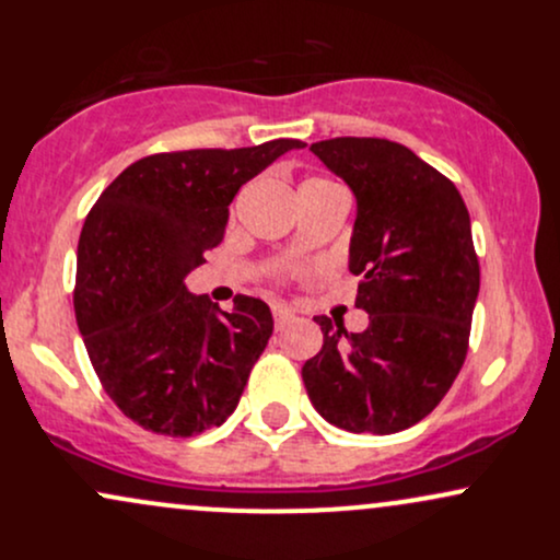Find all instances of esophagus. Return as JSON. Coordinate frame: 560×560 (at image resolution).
I'll return each instance as SVG.
<instances>
[{"instance_id": "obj_1", "label": "esophagus", "mask_w": 560, "mask_h": 560, "mask_svg": "<svg viewBox=\"0 0 560 560\" xmlns=\"http://www.w3.org/2000/svg\"><path fill=\"white\" fill-rule=\"evenodd\" d=\"M292 320H294L292 311H287V307H281V305H273V326H276V329H287Z\"/></svg>"}]
</instances>
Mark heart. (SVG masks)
Returning <instances> with one entry per match:
<instances>
[{
    "instance_id": "1",
    "label": "heart",
    "mask_w": 560,
    "mask_h": 560,
    "mask_svg": "<svg viewBox=\"0 0 560 560\" xmlns=\"http://www.w3.org/2000/svg\"><path fill=\"white\" fill-rule=\"evenodd\" d=\"M305 184H329V182H326V178H307ZM289 276H292V271H289V268H281V271L276 273V279H279V281H287Z\"/></svg>"
}]
</instances>
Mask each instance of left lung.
Listing matches in <instances>:
<instances>
[{
    "label": "left lung",
    "mask_w": 560,
    "mask_h": 560,
    "mask_svg": "<svg viewBox=\"0 0 560 560\" xmlns=\"http://www.w3.org/2000/svg\"><path fill=\"white\" fill-rule=\"evenodd\" d=\"M358 197L350 271L369 326L318 316L324 347L302 365L313 408L355 434H395L440 405L464 369L479 294L471 218L447 176L376 137L311 144Z\"/></svg>",
    "instance_id": "left-lung-1"
}]
</instances>
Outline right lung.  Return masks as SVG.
Segmentation results:
<instances>
[{"mask_svg": "<svg viewBox=\"0 0 560 560\" xmlns=\"http://www.w3.org/2000/svg\"><path fill=\"white\" fill-rule=\"evenodd\" d=\"M305 141L141 158L102 191L79 240L73 307L102 389L165 436H195L234 413L273 331L268 305L236 294L226 313L189 294L186 273L223 240L249 178Z\"/></svg>", "mask_w": 560, "mask_h": 560, "instance_id": "obj_1", "label": "right lung"}]
</instances>
